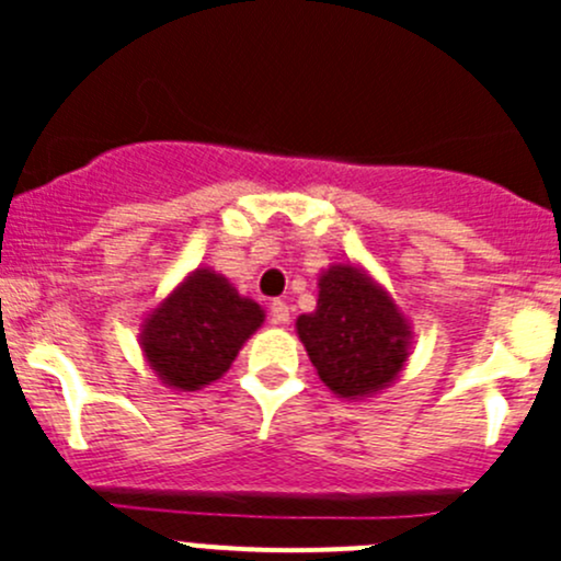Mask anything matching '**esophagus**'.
Masks as SVG:
<instances>
[{"label": "esophagus", "instance_id": "34e87169", "mask_svg": "<svg viewBox=\"0 0 561 561\" xmlns=\"http://www.w3.org/2000/svg\"><path fill=\"white\" fill-rule=\"evenodd\" d=\"M271 322H274V325H287V322H290V307H287L285 301L271 304Z\"/></svg>", "mask_w": 561, "mask_h": 561}]
</instances>
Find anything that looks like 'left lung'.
<instances>
[{
  "label": "left lung",
  "mask_w": 561,
  "mask_h": 561,
  "mask_svg": "<svg viewBox=\"0 0 561 561\" xmlns=\"http://www.w3.org/2000/svg\"><path fill=\"white\" fill-rule=\"evenodd\" d=\"M317 377L339 399L360 401L399 380L412 355V322L364 265L331 263L317 276L314 312L296 320Z\"/></svg>",
  "instance_id": "8db88e82"
}]
</instances>
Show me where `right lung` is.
I'll list each match as a JSON object with an SVG mask.
<instances>
[{"label":"right lung","mask_w":561,"mask_h":561,"mask_svg":"<svg viewBox=\"0 0 561 561\" xmlns=\"http://www.w3.org/2000/svg\"><path fill=\"white\" fill-rule=\"evenodd\" d=\"M265 312L230 279L197 265L140 322L138 344L162 386L201 390L233 366Z\"/></svg>","instance_id":"right-lung-1"}]
</instances>
